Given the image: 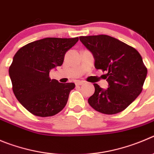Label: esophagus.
<instances>
[{
    "label": "esophagus",
    "instance_id": "obj_1",
    "mask_svg": "<svg viewBox=\"0 0 154 154\" xmlns=\"http://www.w3.org/2000/svg\"><path fill=\"white\" fill-rule=\"evenodd\" d=\"M76 85L77 86H80V85H82V84H84V81H83V80H77V81H76Z\"/></svg>",
    "mask_w": 154,
    "mask_h": 154
}]
</instances>
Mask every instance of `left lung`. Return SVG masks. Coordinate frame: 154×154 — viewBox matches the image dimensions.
I'll use <instances>...</instances> for the list:
<instances>
[{"label": "left lung", "instance_id": "8db88e82", "mask_svg": "<svg viewBox=\"0 0 154 154\" xmlns=\"http://www.w3.org/2000/svg\"><path fill=\"white\" fill-rule=\"evenodd\" d=\"M93 53L97 69L107 71L109 87L94 84L95 92L88 103L97 112L113 115L125 110L142 91L147 69L138 51L123 42L107 35L80 36Z\"/></svg>", "mask_w": 154, "mask_h": 154}]
</instances>
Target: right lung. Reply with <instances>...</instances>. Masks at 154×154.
Masks as SVG:
<instances>
[{
    "label": "right lung",
    "instance_id": "obj_1",
    "mask_svg": "<svg viewBox=\"0 0 154 154\" xmlns=\"http://www.w3.org/2000/svg\"><path fill=\"white\" fill-rule=\"evenodd\" d=\"M79 40L45 38L26 45L17 51L9 68L16 98L32 114L52 116L67 104L74 83L62 84L49 77L51 69L62 65L65 53Z\"/></svg>",
    "mask_w": 154,
    "mask_h": 154
}]
</instances>
